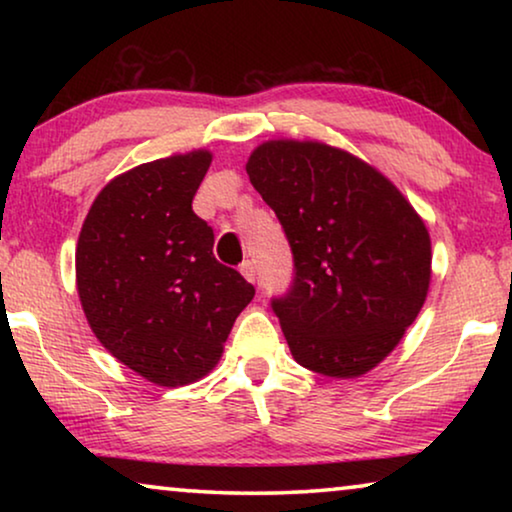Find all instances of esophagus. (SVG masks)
Returning <instances> with one entry per match:
<instances>
[{
  "mask_svg": "<svg viewBox=\"0 0 512 512\" xmlns=\"http://www.w3.org/2000/svg\"><path fill=\"white\" fill-rule=\"evenodd\" d=\"M240 272L249 279V282H256V265H254V261H244L240 265Z\"/></svg>",
  "mask_w": 512,
  "mask_h": 512,
  "instance_id": "obj_1",
  "label": "esophagus"
}]
</instances>
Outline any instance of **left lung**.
I'll return each mask as SVG.
<instances>
[{"label":"left lung","instance_id":"1","mask_svg":"<svg viewBox=\"0 0 512 512\" xmlns=\"http://www.w3.org/2000/svg\"><path fill=\"white\" fill-rule=\"evenodd\" d=\"M247 174L291 244V289L272 310L293 359L328 377L373 370L426 300L424 221L373 165L321 142H263Z\"/></svg>","mask_w":512,"mask_h":512}]
</instances>
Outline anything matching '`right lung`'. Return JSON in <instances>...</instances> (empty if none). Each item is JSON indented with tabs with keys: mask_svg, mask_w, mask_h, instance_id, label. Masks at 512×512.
<instances>
[{
	"mask_svg": "<svg viewBox=\"0 0 512 512\" xmlns=\"http://www.w3.org/2000/svg\"><path fill=\"white\" fill-rule=\"evenodd\" d=\"M209 163L200 149L118 174L76 244V289L97 340L160 387L205 377L256 293L216 261L214 230L193 212Z\"/></svg>",
	"mask_w": 512,
	"mask_h": 512,
	"instance_id": "right-lung-1",
	"label": "right lung"
}]
</instances>
